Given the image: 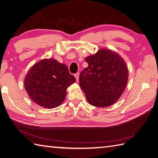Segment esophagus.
Instances as JSON below:
<instances>
[{
  "mask_svg": "<svg viewBox=\"0 0 158 158\" xmlns=\"http://www.w3.org/2000/svg\"><path fill=\"white\" fill-rule=\"evenodd\" d=\"M75 77H76V81L78 82L79 81V73H76Z\"/></svg>",
  "mask_w": 158,
  "mask_h": 158,
  "instance_id": "esophagus-1",
  "label": "esophagus"
}]
</instances>
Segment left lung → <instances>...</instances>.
<instances>
[{"label": "left lung", "mask_w": 158, "mask_h": 158, "mask_svg": "<svg viewBox=\"0 0 158 158\" xmlns=\"http://www.w3.org/2000/svg\"><path fill=\"white\" fill-rule=\"evenodd\" d=\"M88 67L80 74V86L88 102L96 107H108L117 102L126 87L128 69L119 54L99 50L85 59Z\"/></svg>", "instance_id": "8db88e82"}]
</instances>
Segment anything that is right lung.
Returning a JSON list of instances; mask_svg holds the SVG:
<instances>
[{"label": "right lung", "instance_id": "add662e5", "mask_svg": "<svg viewBox=\"0 0 158 158\" xmlns=\"http://www.w3.org/2000/svg\"><path fill=\"white\" fill-rule=\"evenodd\" d=\"M75 81L65 64L54 59H45L31 67L24 83L32 100L41 107L51 109L62 104L67 89Z\"/></svg>", "mask_w": 158, "mask_h": 158}]
</instances>
